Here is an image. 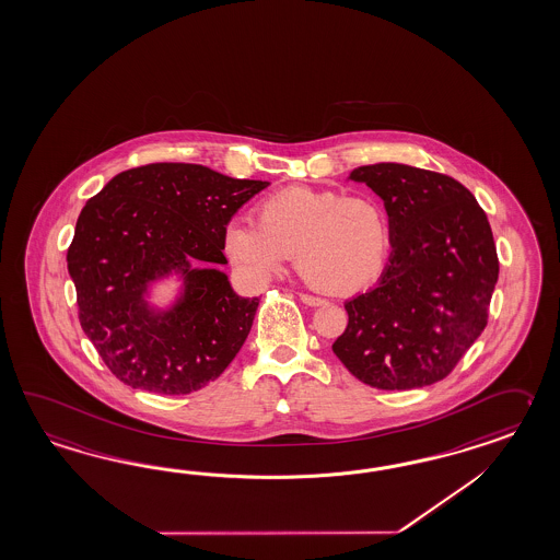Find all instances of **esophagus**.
Returning <instances> with one entry per match:
<instances>
[{"label": "esophagus", "mask_w": 560, "mask_h": 560, "mask_svg": "<svg viewBox=\"0 0 560 560\" xmlns=\"http://www.w3.org/2000/svg\"><path fill=\"white\" fill-rule=\"evenodd\" d=\"M300 300L310 305V307H319V305H326V301L314 298V295H307V293H301Z\"/></svg>", "instance_id": "1"}]
</instances>
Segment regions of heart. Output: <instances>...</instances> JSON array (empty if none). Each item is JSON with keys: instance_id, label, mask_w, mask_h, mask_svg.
Masks as SVG:
<instances>
[{"instance_id": "obj_1", "label": "heart", "mask_w": 560, "mask_h": 560, "mask_svg": "<svg viewBox=\"0 0 560 560\" xmlns=\"http://www.w3.org/2000/svg\"><path fill=\"white\" fill-rule=\"evenodd\" d=\"M255 220H232L222 250L246 281L262 285L295 253L301 277L315 289L348 298L381 277L393 226L376 196L291 186L257 205Z\"/></svg>"}]
</instances>
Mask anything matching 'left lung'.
I'll return each mask as SVG.
<instances>
[{"mask_svg": "<svg viewBox=\"0 0 560 560\" xmlns=\"http://www.w3.org/2000/svg\"><path fill=\"white\" fill-rule=\"evenodd\" d=\"M350 179L381 196L393 253L378 285L346 301L331 350L382 390L443 381L488 326L500 273L488 217L464 184L421 167L362 165Z\"/></svg>", "mask_w": 560, "mask_h": 560, "instance_id": "8db88e82", "label": "left lung"}]
</instances>
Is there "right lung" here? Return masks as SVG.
I'll return each mask as SVG.
<instances>
[{
    "mask_svg": "<svg viewBox=\"0 0 560 560\" xmlns=\"http://www.w3.org/2000/svg\"><path fill=\"white\" fill-rule=\"evenodd\" d=\"M267 186L205 165L150 164L117 174L84 205L67 255L79 319L124 384L190 395L238 354L259 298L236 295L220 271L222 234ZM170 273L180 275L183 293L153 311L147 289Z\"/></svg>",
    "mask_w": 560,
    "mask_h": 560,
    "instance_id": "right-lung-1",
    "label": "right lung"
}]
</instances>
